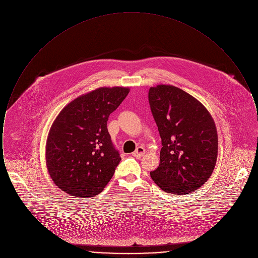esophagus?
<instances>
[{
  "instance_id": "34e87169",
  "label": "esophagus",
  "mask_w": 258,
  "mask_h": 258,
  "mask_svg": "<svg viewBox=\"0 0 258 258\" xmlns=\"http://www.w3.org/2000/svg\"><path fill=\"white\" fill-rule=\"evenodd\" d=\"M144 154H145V148L142 147V146H139V147H137V149L133 153V156L137 157V158H140V157H142Z\"/></svg>"
}]
</instances>
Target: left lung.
<instances>
[{
  "label": "left lung",
  "instance_id": "8db88e82",
  "mask_svg": "<svg viewBox=\"0 0 258 258\" xmlns=\"http://www.w3.org/2000/svg\"><path fill=\"white\" fill-rule=\"evenodd\" d=\"M148 98L162 145L160 165L150 175L163 191L190 194L214 171L218 157L215 122L200 101L177 87H151Z\"/></svg>",
  "mask_w": 258,
  "mask_h": 258
}]
</instances>
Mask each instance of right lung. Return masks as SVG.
I'll return each mask as SVG.
<instances>
[{
  "label": "right lung",
  "instance_id": "right-lung-1",
  "mask_svg": "<svg viewBox=\"0 0 258 258\" xmlns=\"http://www.w3.org/2000/svg\"><path fill=\"white\" fill-rule=\"evenodd\" d=\"M130 93L102 87L71 101L50 128L46 165L53 182L73 197H94L108 184L121 161L107 130L108 117Z\"/></svg>",
  "mask_w": 258,
  "mask_h": 258
}]
</instances>
